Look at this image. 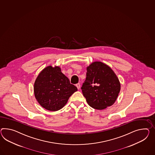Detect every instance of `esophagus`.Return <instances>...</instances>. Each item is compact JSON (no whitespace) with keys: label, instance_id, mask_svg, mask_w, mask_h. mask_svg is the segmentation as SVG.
Here are the masks:
<instances>
[{"label":"esophagus","instance_id":"obj_1","mask_svg":"<svg viewBox=\"0 0 155 155\" xmlns=\"http://www.w3.org/2000/svg\"><path fill=\"white\" fill-rule=\"evenodd\" d=\"M76 87L77 88H78V90H79V88H80V87H81V86H80V84L79 83H77V84H76Z\"/></svg>","mask_w":155,"mask_h":155}]
</instances>
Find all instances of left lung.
I'll list each match as a JSON object with an SVG mask.
<instances>
[{
  "label": "left lung",
  "mask_w": 155,
  "mask_h": 155,
  "mask_svg": "<svg viewBox=\"0 0 155 155\" xmlns=\"http://www.w3.org/2000/svg\"><path fill=\"white\" fill-rule=\"evenodd\" d=\"M86 68V78L81 90L87 104L97 110L113 105L120 90V83L116 74L101 61H94Z\"/></svg>",
  "instance_id": "8db88e82"
}]
</instances>
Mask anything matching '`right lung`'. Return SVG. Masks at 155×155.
<instances>
[{
  "label": "right lung",
  "mask_w": 155,
  "mask_h": 155,
  "mask_svg": "<svg viewBox=\"0 0 155 155\" xmlns=\"http://www.w3.org/2000/svg\"><path fill=\"white\" fill-rule=\"evenodd\" d=\"M77 88L70 83L59 66L49 65L43 69L35 80V96L46 110L55 111L63 108Z\"/></svg>",
  "instance_id": "1"
}]
</instances>
